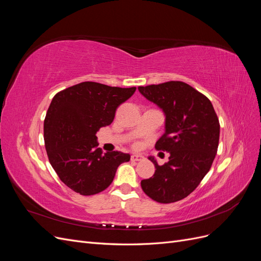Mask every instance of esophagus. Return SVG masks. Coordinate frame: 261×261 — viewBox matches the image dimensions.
Here are the masks:
<instances>
[{"label":"esophagus","mask_w":261,"mask_h":261,"mask_svg":"<svg viewBox=\"0 0 261 261\" xmlns=\"http://www.w3.org/2000/svg\"><path fill=\"white\" fill-rule=\"evenodd\" d=\"M145 159V158L141 155V154H133L130 156V160L132 161H143Z\"/></svg>","instance_id":"esophagus-1"}]
</instances>
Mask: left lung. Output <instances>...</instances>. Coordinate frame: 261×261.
Wrapping results in <instances>:
<instances>
[{"label": "left lung", "instance_id": "obj_1", "mask_svg": "<svg viewBox=\"0 0 261 261\" xmlns=\"http://www.w3.org/2000/svg\"><path fill=\"white\" fill-rule=\"evenodd\" d=\"M138 90L164 112L165 133L155 149L170 152L163 165L149 156L155 172L141 180V188L161 203L184 199L200 184L216 158L220 137L217 113L204 94L183 82L140 86Z\"/></svg>", "mask_w": 261, "mask_h": 261}]
</instances>
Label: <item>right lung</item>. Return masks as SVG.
<instances>
[{"instance_id": "obj_1", "label": "right lung", "mask_w": 261, "mask_h": 261, "mask_svg": "<svg viewBox=\"0 0 261 261\" xmlns=\"http://www.w3.org/2000/svg\"><path fill=\"white\" fill-rule=\"evenodd\" d=\"M136 87L120 88L84 82L55 94L46 112V153L60 179L75 193L96 195L113 181L118 165L130 159L121 151L102 152L97 132L111 124L116 109Z\"/></svg>"}]
</instances>
